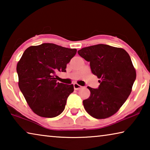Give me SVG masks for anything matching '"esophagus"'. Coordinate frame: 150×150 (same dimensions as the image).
<instances>
[{
  "label": "esophagus",
  "mask_w": 150,
  "mask_h": 150,
  "mask_svg": "<svg viewBox=\"0 0 150 150\" xmlns=\"http://www.w3.org/2000/svg\"><path fill=\"white\" fill-rule=\"evenodd\" d=\"M73 87H74L75 90H79V89H80V88H82V86H81L79 84H77V83H75L73 84Z\"/></svg>",
  "instance_id": "obj_1"
}]
</instances>
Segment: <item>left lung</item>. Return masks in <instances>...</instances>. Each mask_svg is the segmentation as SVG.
<instances>
[{"mask_svg": "<svg viewBox=\"0 0 150 150\" xmlns=\"http://www.w3.org/2000/svg\"><path fill=\"white\" fill-rule=\"evenodd\" d=\"M78 54L90 62L91 71L101 79L97 88L87 87L91 95L83 101L85 109L93 118L110 117L125 103L136 80L130 55L122 48L106 44L83 47Z\"/></svg>", "mask_w": 150, "mask_h": 150, "instance_id": "8db88e82", "label": "left lung"}]
</instances>
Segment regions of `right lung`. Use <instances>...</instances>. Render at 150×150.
I'll return each mask as SVG.
<instances>
[{"label": "right lung", "instance_id": "add662e5", "mask_svg": "<svg viewBox=\"0 0 150 150\" xmlns=\"http://www.w3.org/2000/svg\"><path fill=\"white\" fill-rule=\"evenodd\" d=\"M76 49L50 43L30 46L18 63V86L35 114L54 118L64 110L72 85L57 82L55 73L66 71L67 64L75 56Z\"/></svg>", "mask_w": 150, "mask_h": 150}]
</instances>
